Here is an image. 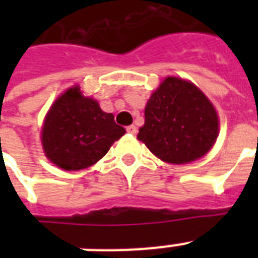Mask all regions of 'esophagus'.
I'll return each mask as SVG.
<instances>
[{
	"label": "esophagus",
	"mask_w": 258,
	"mask_h": 258,
	"mask_svg": "<svg viewBox=\"0 0 258 258\" xmlns=\"http://www.w3.org/2000/svg\"><path fill=\"white\" fill-rule=\"evenodd\" d=\"M125 130H127V133H128V134H133V135H135V134L138 133V128H137V127H135V125H134V124L128 125V127H127V128H125Z\"/></svg>",
	"instance_id": "obj_1"
}]
</instances>
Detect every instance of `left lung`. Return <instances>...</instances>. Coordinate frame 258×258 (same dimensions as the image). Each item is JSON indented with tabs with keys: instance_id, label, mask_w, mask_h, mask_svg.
<instances>
[{
	"instance_id": "8db88e82",
	"label": "left lung",
	"mask_w": 258,
	"mask_h": 258,
	"mask_svg": "<svg viewBox=\"0 0 258 258\" xmlns=\"http://www.w3.org/2000/svg\"><path fill=\"white\" fill-rule=\"evenodd\" d=\"M218 135L212 103L194 84L167 78L151 95L138 139L162 161L180 165L204 157Z\"/></svg>"
}]
</instances>
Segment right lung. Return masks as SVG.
Listing matches in <instances>:
<instances>
[{"mask_svg":"<svg viewBox=\"0 0 258 258\" xmlns=\"http://www.w3.org/2000/svg\"><path fill=\"white\" fill-rule=\"evenodd\" d=\"M124 134L112 113L101 111L96 100L84 97L74 87L54 101L46 115L42 146L50 162L75 171L96 163Z\"/></svg>","mask_w":258,"mask_h":258,"instance_id":"add662e5","label":"right lung"}]
</instances>
